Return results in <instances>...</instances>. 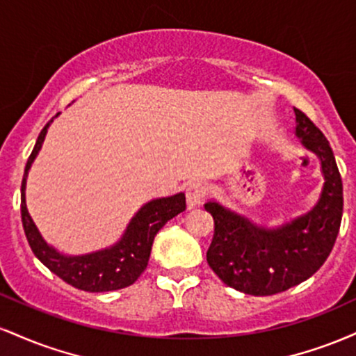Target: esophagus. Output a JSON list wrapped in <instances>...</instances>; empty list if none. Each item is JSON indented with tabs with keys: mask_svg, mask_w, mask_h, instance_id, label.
Returning <instances> with one entry per match:
<instances>
[{
	"mask_svg": "<svg viewBox=\"0 0 356 356\" xmlns=\"http://www.w3.org/2000/svg\"><path fill=\"white\" fill-rule=\"evenodd\" d=\"M204 197H206V186L202 182H192L186 191V199H187V206L191 207H197L201 206Z\"/></svg>",
	"mask_w": 356,
	"mask_h": 356,
	"instance_id": "obj_1",
	"label": "esophagus"
}]
</instances>
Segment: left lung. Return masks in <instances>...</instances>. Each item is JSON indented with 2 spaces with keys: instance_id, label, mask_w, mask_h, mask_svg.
<instances>
[{
  "instance_id": "1",
  "label": "left lung",
  "mask_w": 356,
  "mask_h": 356,
  "mask_svg": "<svg viewBox=\"0 0 356 356\" xmlns=\"http://www.w3.org/2000/svg\"><path fill=\"white\" fill-rule=\"evenodd\" d=\"M295 136L320 159L325 177L313 209L277 227H263L216 201L204 204L214 218L207 263L224 284L252 296H269L303 283L332 252L343 214V184L330 142L295 108Z\"/></svg>"
}]
</instances>
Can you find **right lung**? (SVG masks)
Segmentation results:
<instances>
[{
	"label": "right lung",
	"instance_id": "1",
	"mask_svg": "<svg viewBox=\"0 0 356 356\" xmlns=\"http://www.w3.org/2000/svg\"><path fill=\"white\" fill-rule=\"evenodd\" d=\"M51 122H48L40 132L33 152L28 157L22 181V222L31 251L51 273L61 277L65 283L72 284L73 288L90 293L127 288L136 283L138 276L145 271L155 234L165 226L167 220L186 211V195L179 192L170 197L152 199L144 204L130 219L125 232L113 246L81 256L61 254L40 234L24 201L28 170L42 149Z\"/></svg>",
	"mask_w": 356,
	"mask_h": 356
}]
</instances>
